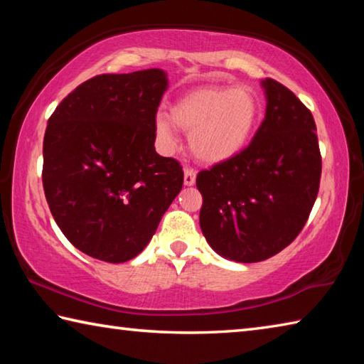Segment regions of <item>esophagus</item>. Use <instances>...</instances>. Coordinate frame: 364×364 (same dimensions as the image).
<instances>
[{
    "mask_svg": "<svg viewBox=\"0 0 364 364\" xmlns=\"http://www.w3.org/2000/svg\"><path fill=\"white\" fill-rule=\"evenodd\" d=\"M196 183V171L193 168H186L184 170V184L186 186H193Z\"/></svg>",
    "mask_w": 364,
    "mask_h": 364,
    "instance_id": "1",
    "label": "esophagus"
}]
</instances>
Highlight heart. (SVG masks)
<instances>
[{
    "label": "heart",
    "instance_id": "heart-1",
    "mask_svg": "<svg viewBox=\"0 0 364 364\" xmlns=\"http://www.w3.org/2000/svg\"><path fill=\"white\" fill-rule=\"evenodd\" d=\"M260 101L249 88L200 86L171 104L170 119L159 114L154 122L160 146L175 151L178 128L189 134V147L202 164L218 165L239 156L254 136L260 120Z\"/></svg>",
    "mask_w": 364,
    "mask_h": 364
}]
</instances>
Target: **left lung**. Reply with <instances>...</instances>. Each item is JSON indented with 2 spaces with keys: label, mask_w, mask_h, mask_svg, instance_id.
I'll list each match as a JSON object with an SVG mask.
<instances>
[{
  "label": "left lung",
  "mask_w": 364,
  "mask_h": 364,
  "mask_svg": "<svg viewBox=\"0 0 364 364\" xmlns=\"http://www.w3.org/2000/svg\"><path fill=\"white\" fill-rule=\"evenodd\" d=\"M267 112L252 143L225 164L199 171L200 230L228 260L255 263L279 254L315 204L321 154L313 115L273 78L262 82Z\"/></svg>",
  "instance_id": "1"
}]
</instances>
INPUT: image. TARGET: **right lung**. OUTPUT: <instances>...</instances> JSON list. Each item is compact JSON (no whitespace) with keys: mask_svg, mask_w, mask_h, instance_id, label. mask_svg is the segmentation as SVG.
<instances>
[{"mask_svg":"<svg viewBox=\"0 0 364 364\" xmlns=\"http://www.w3.org/2000/svg\"><path fill=\"white\" fill-rule=\"evenodd\" d=\"M167 73H102L49 117L43 188L64 236L83 254L123 263L143 252L183 188V168L156 152Z\"/></svg>","mask_w":364,"mask_h":364,"instance_id":"obj_1","label":"right lung"}]
</instances>
